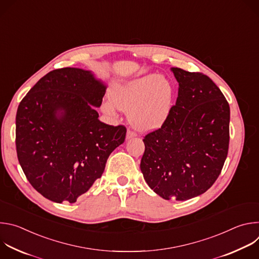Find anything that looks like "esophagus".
<instances>
[{
    "mask_svg": "<svg viewBox=\"0 0 259 259\" xmlns=\"http://www.w3.org/2000/svg\"><path fill=\"white\" fill-rule=\"evenodd\" d=\"M136 135H137V134H136L135 132H133V131H131V130H128L127 133H126V139H131V138L135 137Z\"/></svg>",
    "mask_w": 259,
    "mask_h": 259,
    "instance_id": "esophagus-1",
    "label": "esophagus"
}]
</instances>
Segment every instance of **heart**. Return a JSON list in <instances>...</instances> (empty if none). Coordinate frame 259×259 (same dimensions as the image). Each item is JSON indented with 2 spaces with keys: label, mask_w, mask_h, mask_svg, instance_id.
<instances>
[{
  "label": "heart",
  "mask_w": 259,
  "mask_h": 259,
  "mask_svg": "<svg viewBox=\"0 0 259 259\" xmlns=\"http://www.w3.org/2000/svg\"><path fill=\"white\" fill-rule=\"evenodd\" d=\"M109 100L101 104L102 112L116 118L118 109L128 113L132 127L140 132H152L163 126L174 102L173 84L164 76L149 73L123 83L109 90Z\"/></svg>",
  "instance_id": "1"
}]
</instances>
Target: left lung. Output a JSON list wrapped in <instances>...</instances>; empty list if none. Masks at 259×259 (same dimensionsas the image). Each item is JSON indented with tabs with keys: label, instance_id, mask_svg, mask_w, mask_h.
I'll list each match as a JSON object with an SVG mask.
<instances>
[{
	"label": "left lung",
	"instance_id": "left-lung-1",
	"mask_svg": "<svg viewBox=\"0 0 259 259\" xmlns=\"http://www.w3.org/2000/svg\"><path fill=\"white\" fill-rule=\"evenodd\" d=\"M171 71L178 96L163 126L145 135L140 169L149 187L165 200L204 194L228 156L230 105L207 76L178 67Z\"/></svg>",
	"mask_w": 259,
	"mask_h": 259
}]
</instances>
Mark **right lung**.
<instances>
[{"mask_svg": "<svg viewBox=\"0 0 259 259\" xmlns=\"http://www.w3.org/2000/svg\"><path fill=\"white\" fill-rule=\"evenodd\" d=\"M106 85L90 70L64 67L40 79L20 101L16 151L32 186L55 203H75L100 178L126 128L98 120Z\"/></svg>", "mask_w": 259, "mask_h": 259, "instance_id": "obj_1", "label": "right lung"}]
</instances>
